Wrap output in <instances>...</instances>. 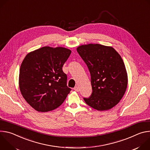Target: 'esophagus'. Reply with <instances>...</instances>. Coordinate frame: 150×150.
<instances>
[{"instance_id":"1","label":"esophagus","mask_w":150,"mask_h":150,"mask_svg":"<svg viewBox=\"0 0 150 150\" xmlns=\"http://www.w3.org/2000/svg\"><path fill=\"white\" fill-rule=\"evenodd\" d=\"M74 90L75 91H77V92H78V91H79V87H78V86H76V87H74Z\"/></svg>"}]
</instances>
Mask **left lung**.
I'll list each match as a JSON object with an SVG mask.
<instances>
[{
	"instance_id": "left-lung-1",
	"label": "left lung",
	"mask_w": 150,
	"mask_h": 150,
	"mask_svg": "<svg viewBox=\"0 0 150 150\" xmlns=\"http://www.w3.org/2000/svg\"><path fill=\"white\" fill-rule=\"evenodd\" d=\"M76 50L88 68L93 92L85 102L92 108L108 110L123 97L127 85V75L120 54L112 47L99 44L79 46Z\"/></svg>"
}]
</instances>
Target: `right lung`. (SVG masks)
<instances>
[{
	"instance_id": "add662e5",
	"label": "right lung",
	"mask_w": 150,
	"mask_h": 150,
	"mask_svg": "<svg viewBox=\"0 0 150 150\" xmlns=\"http://www.w3.org/2000/svg\"><path fill=\"white\" fill-rule=\"evenodd\" d=\"M71 53L67 48L46 46L27 54L19 69L21 94L35 110L46 112L59 107L71 89L62 67Z\"/></svg>"
}]
</instances>
